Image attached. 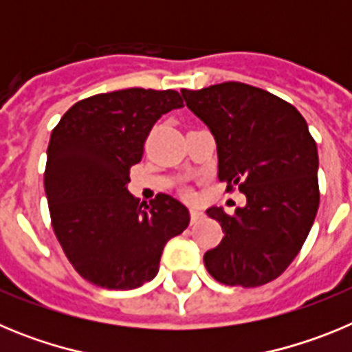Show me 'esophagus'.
<instances>
[{
    "mask_svg": "<svg viewBox=\"0 0 352 352\" xmlns=\"http://www.w3.org/2000/svg\"><path fill=\"white\" fill-rule=\"evenodd\" d=\"M204 219V213L201 210H195V208H192L190 210V220L192 223H199L201 220Z\"/></svg>",
    "mask_w": 352,
    "mask_h": 352,
    "instance_id": "obj_1",
    "label": "esophagus"
}]
</instances>
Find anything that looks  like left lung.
I'll use <instances>...</instances> for the list:
<instances>
[{"label": "left lung", "mask_w": 352, "mask_h": 352, "mask_svg": "<svg viewBox=\"0 0 352 352\" xmlns=\"http://www.w3.org/2000/svg\"><path fill=\"white\" fill-rule=\"evenodd\" d=\"M182 95L213 133L219 179L247 197L234 214L206 210L223 238L204 266L220 284H268L298 256L319 208V157L307 121L289 102L234 80Z\"/></svg>", "instance_id": "obj_1"}]
</instances>
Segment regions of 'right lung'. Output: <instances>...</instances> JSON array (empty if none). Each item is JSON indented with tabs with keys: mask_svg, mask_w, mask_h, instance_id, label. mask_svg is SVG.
I'll return each instance as SVG.
<instances>
[{
	"mask_svg": "<svg viewBox=\"0 0 352 352\" xmlns=\"http://www.w3.org/2000/svg\"><path fill=\"white\" fill-rule=\"evenodd\" d=\"M179 107L174 89H120L79 100L52 130L43 174L52 229L76 272L98 287L153 280L166 243L190 222L178 199L158 194L142 208L126 190L157 120Z\"/></svg>",
	"mask_w": 352,
	"mask_h": 352,
	"instance_id": "1",
	"label": "right lung"
}]
</instances>
